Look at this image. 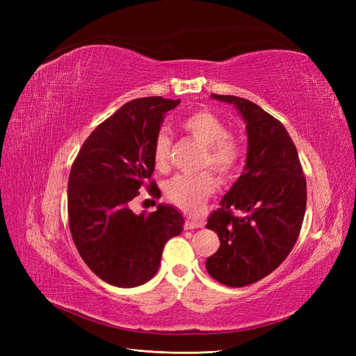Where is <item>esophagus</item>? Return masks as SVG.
I'll use <instances>...</instances> for the list:
<instances>
[{"label":"esophagus","mask_w":356,"mask_h":356,"mask_svg":"<svg viewBox=\"0 0 356 356\" xmlns=\"http://www.w3.org/2000/svg\"><path fill=\"white\" fill-rule=\"evenodd\" d=\"M200 227H203V222H200V221L186 220V222H184V230H195V229H200Z\"/></svg>","instance_id":"obj_1"}]
</instances>
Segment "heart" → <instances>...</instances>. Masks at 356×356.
<instances>
[{
    "label": "heart",
    "instance_id": "heart-1",
    "mask_svg": "<svg viewBox=\"0 0 356 356\" xmlns=\"http://www.w3.org/2000/svg\"><path fill=\"white\" fill-rule=\"evenodd\" d=\"M182 132L203 145L200 168H211L220 179H227L238 168L242 148L238 139L227 134V127L209 111H196L181 122ZM172 141L166 132H159L153 143V159L157 168L168 165ZM211 174L177 175L166 184L168 199L187 213H197L213 191Z\"/></svg>",
    "mask_w": 356,
    "mask_h": 356
}]
</instances>
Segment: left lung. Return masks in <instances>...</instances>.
Wrapping results in <instances>:
<instances>
[{"instance_id":"obj_1","label":"left lung","mask_w":356,"mask_h":356,"mask_svg":"<svg viewBox=\"0 0 356 356\" xmlns=\"http://www.w3.org/2000/svg\"><path fill=\"white\" fill-rule=\"evenodd\" d=\"M211 98L234 105L246 123L243 172L207 224L220 239L218 251L207 260L208 273L239 288L270 275L293 250L306 212V179L281 122L239 96L212 93Z\"/></svg>"}]
</instances>
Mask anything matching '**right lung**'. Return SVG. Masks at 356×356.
I'll list each match as a JSON object with an SVG mask.
<instances>
[{"label": "right lung", "mask_w": 356, "mask_h": 356, "mask_svg": "<svg viewBox=\"0 0 356 356\" xmlns=\"http://www.w3.org/2000/svg\"><path fill=\"white\" fill-rule=\"evenodd\" d=\"M181 101L161 96L124 104L86 139L68 179L72 241L84 263L106 284L139 286L160 266L166 242L184 218L172 204L136 215L129 203L154 172L153 143L165 114ZM154 193H160L149 182Z\"/></svg>", "instance_id": "add662e5"}]
</instances>
